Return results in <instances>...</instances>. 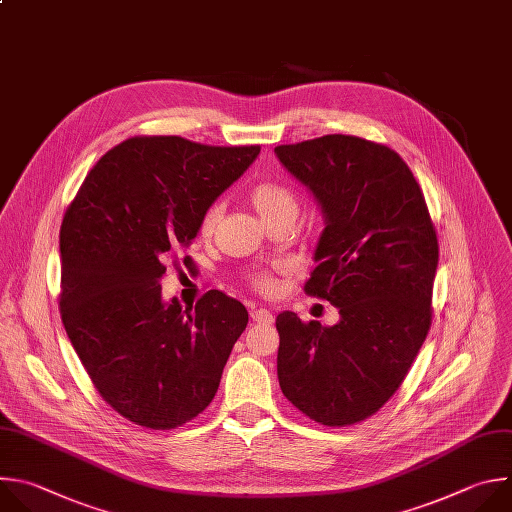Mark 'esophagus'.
<instances>
[{
  "label": "esophagus",
  "instance_id": "34e87169",
  "mask_svg": "<svg viewBox=\"0 0 512 512\" xmlns=\"http://www.w3.org/2000/svg\"><path fill=\"white\" fill-rule=\"evenodd\" d=\"M252 321L258 323V325H272L274 323V315L268 311V309H254L250 313Z\"/></svg>",
  "mask_w": 512,
  "mask_h": 512
}]
</instances>
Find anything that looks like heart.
Returning a JSON list of instances; mask_svg holds the SVG:
<instances>
[{
	"label": "heart",
	"instance_id": "obj_1",
	"mask_svg": "<svg viewBox=\"0 0 512 512\" xmlns=\"http://www.w3.org/2000/svg\"><path fill=\"white\" fill-rule=\"evenodd\" d=\"M248 197L252 201V206L256 208V212L268 224H272L276 218H282V216H296V210H298V199L294 191L280 181H258L250 187ZM220 218H222V203L214 201L199 216V224H197L199 236L210 238L216 232ZM274 270H282V264H276ZM248 282L254 290L262 294H272L276 288L274 274L272 270H266V268L250 272Z\"/></svg>",
	"mask_w": 512,
	"mask_h": 512
}]
</instances>
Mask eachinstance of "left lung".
<instances>
[{
    "label": "left lung",
    "mask_w": 512,
    "mask_h": 512,
    "mask_svg": "<svg viewBox=\"0 0 512 512\" xmlns=\"http://www.w3.org/2000/svg\"><path fill=\"white\" fill-rule=\"evenodd\" d=\"M325 216L304 292L329 300L339 323L276 317L278 381L311 420H367L397 391L432 325L438 236L424 193L389 147L325 135L274 149Z\"/></svg>",
    "instance_id": "8db88e82"
}]
</instances>
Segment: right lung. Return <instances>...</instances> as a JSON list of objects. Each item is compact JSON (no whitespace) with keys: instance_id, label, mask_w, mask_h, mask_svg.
<instances>
[{"instance_id":"right-lung-1","label":"right lung","mask_w":512,"mask_h":512,"mask_svg":"<svg viewBox=\"0 0 512 512\" xmlns=\"http://www.w3.org/2000/svg\"><path fill=\"white\" fill-rule=\"evenodd\" d=\"M258 153L133 137L98 159L64 214L66 335L100 397L137 426L173 430L206 410L248 325L240 300L208 290L181 311L177 298L163 302L159 280Z\"/></svg>"}]
</instances>
